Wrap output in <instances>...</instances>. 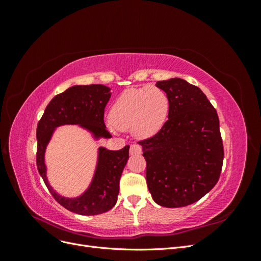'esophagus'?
<instances>
[{"mask_svg": "<svg viewBox=\"0 0 261 261\" xmlns=\"http://www.w3.org/2000/svg\"><path fill=\"white\" fill-rule=\"evenodd\" d=\"M141 152H143V149H141V147L137 144H133L130 146V149H129V153L130 155H136V154H141Z\"/></svg>", "mask_w": 261, "mask_h": 261, "instance_id": "34e87169", "label": "esophagus"}]
</instances>
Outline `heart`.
<instances>
[{
	"label": "heart",
	"instance_id": "obj_1",
	"mask_svg": "<svg viewBox=\"0 0 261 261\" xmlns=\"http://www.w3.org/2000/svg\"><path fill=\"white\" fill-rule=\"evenodd\" d=\"M169 109V98L159 87L129 88L116 98L110 109L111 129H130L135 138L148 139L163 127Z\"/></svg>",
	"mask_w": 261,
	"mask_h": 261
}]
</instances>
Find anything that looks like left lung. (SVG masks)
<instances>
[{
    "mask_svg": "<svg viewBox=\"0 0 261 261\" xmlns=\"http://www.w3.org/2000/svg\"><path fill=\"white\" fill-rule=\"evenodd\" d=\"M169 98V120L140 141L152 199L167 208L198 201L215 187L223 164L219 117L198 87L180 78L155 84Z\"/></svg>",
    "mask_w": 261,
    "mask_h": 261,
    "instance_id": "8db88e82",
    "label": "left lung"
}]
</instances>
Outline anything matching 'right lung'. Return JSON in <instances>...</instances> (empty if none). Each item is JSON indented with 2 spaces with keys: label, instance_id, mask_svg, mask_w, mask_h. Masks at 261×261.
Returning a JSON list of instances; mask_svg holds the SVG:
<instances>
[{
  "label": "right lung",
  "instance_id": "add662e5",
  "mask_svg": "<svg viewBox=\"0 0 261 261\" xmlns=\"http://www.w3.org/2000/svg\"><path fill=\"white\" fill-rule=\"evenodd\" d=\"M111 88L105 85H76L55 96L45 108L37 126V167L39 174L61 206L77 215L96 216L115 206L120 192V178L128 160L129 146L121 150L97 149V162L90 183L76 197L60 195L51 186L45 164L46 147L55 130L64 125H78L90 134L94 141L112 136L107 130L105 108L111 98ZM99 143H97L98 145Z\"/></svg>",
  "mask_w": 261,
  "mask_h": 261
}]
</instances>
